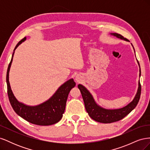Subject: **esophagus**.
<instances>
[{"label": "esophagus", "instance_id": "obj_1", "mask_svg": "<svg viewBox=\"0 0 150 150\" xmlns=\"http://www.w3.org/2000/svg\"><path fill=\"white\" fill-rule=\"evenodd\" d=\"M76 81L77 82H80V81H81V79H80V78H79L78 76H76Z\"/></svg>", "mask_w": 150, "mask_h": 150}]
</instances>
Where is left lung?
Returning <instances> with one entry per match:
<instances>
[{"mask_svg": "<svg viewBox=\"0 0 150 150\" xmlns=\"http://www.w3.org/2000/svg\"><path fill=\"white\" fill-rule=\"evenodd\" d=\"M111 34L116 36L117 38L127 40L126 38H125L123 36L120 34L112 33ZM139 72L140 76L141 69H139ZM138 86H139L137 93L136 94L133 101L131 102L125 107L118 109V110H106V109H104L100 106H99L95 103L92 95L90 94V93L84 86L81 84H79L78 87L80 90L81 94H82L86 110L88 112L89 116L96 121L102 122V123H111V122H116L122 120L126 115H128L137 106L139 100L141 96V91H142V87H141L139 81L138 83Z\"/></svg>", "mask_w": 150, "mask_h": 150, "instance_id": "obj_1", "label": "left lung"}]
</instances>
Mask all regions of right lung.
Returning <instances> with one entry per match:
<instances>
[{"mask_svg":"<svg viewBox=\"0 0 150 150\" xmlns=\"http://www.w3.org/2000/svg\"><path fill=\"white\" fill-rule=\"evenodd\" d=\"M25 39L24 38L18 42L13 51L19 44L24 41ZM13 54L14 52L12 54L11 61L8 64L6 76L7 94L13 110L22 118L34 125L48 126L54 125L59 121L65 111L68 94L71 89L76 86L74 80L71 79L63 84L47 101L35 106L25 105L17 100L12 91L8 81V73L12 62Z\"/></svg>","mask_w":150,"mask_h":150,"instance_id":"right-lung-1","label":"right lung"}]
</instances>
